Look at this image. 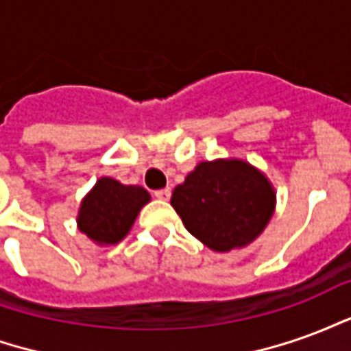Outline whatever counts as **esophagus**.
Segmentation results:
<instances>
[{"instance_id":"1","label":"esophagus","mask_w":351,"mask_h":351,"mask_svg":"<svg viewBox=\"0 0 351 351\" xmlns=\"http://www.w3.org/2000/svg\"><path fill=\"white\" fill-rule=\"evenodd\" d=\"M154 197L160 199V201H167L171 197V190L169 188H163V190H156L154 191Z\"/></svg>"}]
</instances>
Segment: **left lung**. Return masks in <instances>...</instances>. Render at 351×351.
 <instances>
[{
  "mask_svg": "<svg viewBox=\"0 0 351 351\" xmlns=\"http://www.w3.org/2000/svg\"><path fill=\"white\" fill-rule=\"evenodd\" d=\"M171 205L195 239L216 252H229L263 231L272 216L274 191L244 161H203L176 186Z\"/></svg>",
  "mask_w": 351,
  "mask_h": 351,
  "instance_id": "obj_1",
  "label": "left lung"
}]
</instances>
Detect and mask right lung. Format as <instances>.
Wrapping results in <instances>:
<instances>
[{
	"label": "right lung",
	"instance_id": "add662e5",
	"mask_svg": "<svg viewBox=\"0 0 351 351\" xmlns=\"http://www.w3.org/2000/svg\"><path fill=\"white\" fill-rule=\"evenodd\" d=\"M148 201L150 195L145 188L123 186L105 176L80 205V231L99 244L120 243Z\"/></svg>",
	"mask_w": 351,
	"mask_h": 351
}]
</instances>
